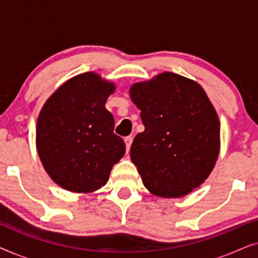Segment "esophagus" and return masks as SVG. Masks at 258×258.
Instances as JSON below:
<instances>
[{
  "mask_svg": "<svg viewBox=\"0 0 258 258\" xmlns=\"http://www.w3.org/2000/svg\"><path fill=\"white\" fill-rule=\"evenodd\" d=\"M124 142H125L126 151H129L130 147H132V143H133V137H132V136H126L125 139H124Z\"/></svg>",
  "mask_w": 258,
  "mask_h": 258,
  "instance_id": "34e87169",
  "label": "esophagus"
}]
</instances>
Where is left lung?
I'll return each mask as SVG.
<instances>
[{
  "label": "left lung",
  "mask_w": 258,
  "mask_h": 258,
  "mask_svg": "<svg viewBox=\"0 0 258 258\" xmlns=\"http://www.w3.org/2000/svg\"><path fill=\"white\" fill-rule=\"evenodd\" d=\"M129 94L144 124L130 148L144 186L165 199L188 195L220 154V119L209 97L195 81L170 72L134 83Z\"/></svg>",
  "instance_id": "8db88e82"
}]
</instances>
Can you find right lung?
<instances>
[{"mask_svg":"<svg viewBox=\"0 0 258 258\" xmlns=\"http://www.w3.org/2000/svg\"><path fill=\"white\" fill-rule=\"evenodd\" d=\"M115 83L89 72L70 79L48 98L37 118L36 148L47 174L72 192L90 194L107 184L125 144L114 134L105 102Z\"/></svg>","mask_w":258,"mask_h":258,"instance_id":"1","label":"right lung"}]
</instances>
